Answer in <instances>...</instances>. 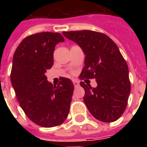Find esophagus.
<instances>
[{
  "mask_svg": "<svg viewBox=\"0 0 147 147\" xmlns=\"http://www.w3.org/2000/svg\"><path fill=\"white\" fill-rule=\"evenodd\" d=\"M73 84L75 87H78V85H79V82H78V81H76V80H73Z\"/></svg>",
  "mask_w": 147,
  "mask_h": 147,
  "instance_id": "esophagus-1",
  "label": "esophagus"
}]
</instances>
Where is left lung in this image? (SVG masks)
Segmentation results:
<instances>
[{
  "label": "left lung",
  "instance_id": "8db88e82",
  "mask_svg": "<svg viewBox=\"0 0 147 147\" xmlns=\"http://www.w3.org/2000/svg\"><path fill=\"white\" fill-rule=\"evenodd\" d=\"M76 42L85 55L80 79L94 78L98 86L81 82L85 89L84 102L94 117L114 122L125 111L130 92L129 70L125 59L113 40L102 33L92 30L63 32Z\"/></svg>",
  "mask_w": 147,
  "mask_h": 147
}]
</instances>
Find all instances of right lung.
<instances>
[{"label": "right lung", "instance_id": "add662e5", "mask_svg": "<svg viewBox=\"0 0 147 147\" xmlns=\"http://www.w3.org/2000/svg\"><path fill=\"white\" fill-rule=\"evenodd\" d=\"M64 40L59 33H35L22 40L13 57L10 81L20 106L30 121L43 127L60 125L69 112L72 82L61 77L55 86L45 75L53 66L55 45Z\"/></svg>", "mask_w": 147, "mask_h": 147}]
</instances>
